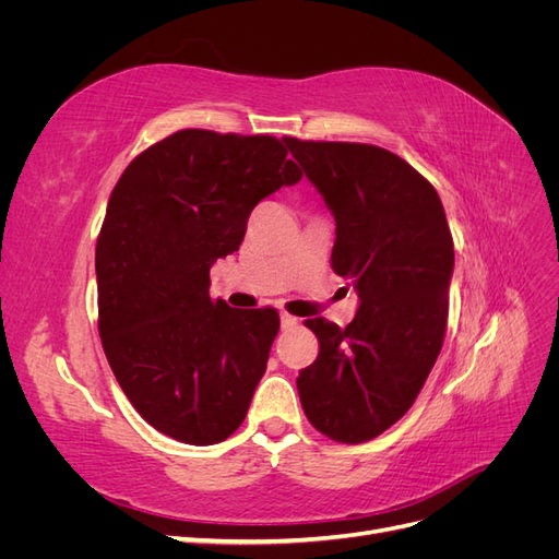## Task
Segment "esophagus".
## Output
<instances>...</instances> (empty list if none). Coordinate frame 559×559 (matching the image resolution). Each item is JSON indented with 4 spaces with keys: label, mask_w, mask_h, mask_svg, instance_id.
Returning <instances> with one entry per match:
<instances>
[{
    "label": "esophagus",
    "mask_w": 559,
    "mask_h": 559,
    "mask_svg": "<svg viewBox=\"0 0 559 559\" xmlns=\"http://www.w3.org/2000/svg\"><path fill=\"white\" fill-rule=\"evenodd\" d=\"M280 321H282V329H294L298 324V319L294 314H289V312H282Z\"/></svg>",
    "instance_id": "1"
}]
</instances>
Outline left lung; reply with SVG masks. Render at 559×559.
<instances>
[{
  "label": "left lung",
  "mask_w": 559,
  "mask_h": 559,
  "mask_svg": "<svg viewBox=\"0 0 559 559\" xmlns=\"http://www.w3.org/2000/svg\"><path fill=\"white\" fill-rule=\"evenodd\" d=\"M335 218L331 265L359 296L352 324L324 317L314 364L298 373L310 425L337 443H364L415 403L443 347L454 247L433 186L373 144L284 138Z\"/></svg>",
  "instance_id": "8db88e82"
}]
</instances>
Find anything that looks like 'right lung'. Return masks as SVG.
I'll list each match as a JSON object with an SVG mask.
<instances>
[{
    "mask_svg": "<svg viewBox=\"0 0 559 559\" xmlns=\"http://www.w3.org/2000/svg\"><path fill=\"white\" fill-rule=\"evenodd\" d=\"M284 140L179 130L114 186L95 249L99 337L151 427L214 445L242 425L280 331L273 308L210 296V267L238 251L251 210L300 181Z\"/></svg>",
    "mask_w": 559,
    "mask_h": 559,
    "instance_id": "obj_1",
    "label": "right lung"
}]
</instances>
